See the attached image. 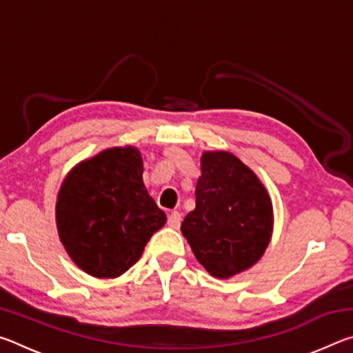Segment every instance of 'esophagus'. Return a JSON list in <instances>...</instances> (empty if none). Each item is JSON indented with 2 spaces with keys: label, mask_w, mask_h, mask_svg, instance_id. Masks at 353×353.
<instances>
[{
  "label": "esophagus",
  "mask_w": 353,
  "mask_h": 353,
  "mask_svg": "<svg viewBox=\"0 0 353 353\" xmlns=\"http://www.w3.org/2000/svg\"><path fill=\"white\" fill-rule=\"evenodd\" d=\"M181 223H182V214L179 212H171L168 214V225L172 227V229H179L181 227Z\"/></svg>",
  "instance_id": "esophagus-1"
}]
</instances>
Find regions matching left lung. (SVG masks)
I'll return each instance as SVG.
<instances>
[{
	"label": "left lung",
	"mask_w": 353,
	"mask_h": 353,
	"mask_svg": "<svg viewBox=\"0 0 353 353\" xmlns=\"http://www.w3.org/2000/svg\"><path fill=\"white\" fill-rule=\"evenodd\" d=\"M205 271L230 279L252 268L270 246L272 201L259 176L229 151H205L196 207L181 225Z\"/></svg>",
	"instance_id": "obj_1"
}]
</instances>
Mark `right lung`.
<instances>
[{
  "mask_svg": "<svg viewBox=\"0 0 353 353\" xmlns=\"http://www.w3.org/2000/svg\"><path fill=\"white\" fill-rule=\"evenodd\" d=\"M166 223L143 183L139 148L115 146L82 160L57 193L56 224L70 259L88 276L117 279Z\"/></svg>",
  "mask_w": 353,
  "mask_h": 353,
  "instance_id": "obj_1",
  "label": "right lung"
}]
</instances>
